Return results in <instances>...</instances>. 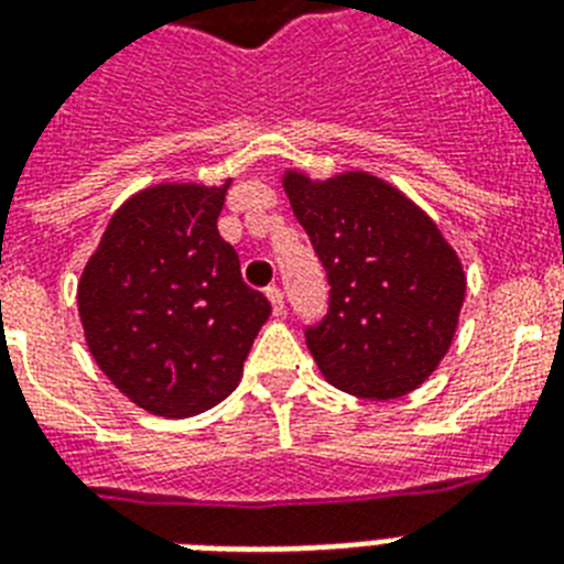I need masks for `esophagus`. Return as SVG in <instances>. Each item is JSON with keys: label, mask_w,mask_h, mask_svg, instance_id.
Here are the masks:
<instances>
[{"label": "esophagus", "mask_w": 564, "mask_h": 564, "mask_svg": "<svg viewBox=\"0 0 564 564\" xmlns=\"http://www.w3.org/2000/svg\"><path fill=\"white\" fill-rule=\"evenodd\" d=\"M265 295H269V301H272L274 316H283V313H286V301H283L281 286H269V290H265Z\"/></svg>", "instance_id": "1"}]
</instances>
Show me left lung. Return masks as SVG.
<instances>
[{"label": "left lung", "mask_w": 564, "mask_h": 564, "mask_svg": "<svg viewBox=\"0 0 564 564\" xmlns=\"http://www.w3.org/2000/svg\"><path fill=\"white\" fill-rule=\"evenodd\" d=\"M295 219L327 272V313L304 327L322 375L389 401L424 383L451 348L465 274L438 228L380 178H283Z\"/></svg>", "instance_id": "left-lung-1"}]
</instances>
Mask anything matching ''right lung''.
<instances>
[{
	"label": "right lung",
	"instance_id": "add662e5",
	"mask_svg": "<svg viewBox=\"0 0 564 564\" xmlns=\"http://www.w3.org/2000/svg\"><path fill=\"white\" fill-rule=\"evenodd\" d=\"M228 184H161L128 198L78 283L93 360L154 415L187 419L228 398L272 313L219 237Z\"/></svg>",
	"mask_w": 564,
	"mask_h": 564
}]
</instances>
